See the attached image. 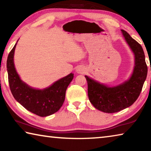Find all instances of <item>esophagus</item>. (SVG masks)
<instances>
[{
	"label": "esophagus",
	"instance_id": "esophagus-1",
	"mask_svg": "<svg viewBox=\"0 0 151 151\" xmlns=\"http://www.w3.org/2000/svg\"><path fill=\"white\" fill-rule=\"evenodd\" d=\"M85 71V69L83 67V66H78V67L76 68V72L78 73H84Z\"/></svg>",
	"mask_w": 151,
	"mask_h": 151
}]
</instances>
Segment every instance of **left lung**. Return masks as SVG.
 Listing matches in <instances>:
<instances>
[{
	"label": "left lung",
	"mask_w": 151,
	"mask_h": 151,
	"mask_svg": "<svg viewBox=\"0 0 151 151\" xmlns=\"http://www.w3.org/2000/svg\"><path fill=\"white\" fill-rule=\"evenodd\" d=\"M121 31L134 55V67L129 80L118 86L109 87L85 76L89 101L96 109L106 113H114L131 106L140 95L147 76V66L142 47L125 30Z\"/></svg>",
	"instance_id": "1"
}]
</instances>
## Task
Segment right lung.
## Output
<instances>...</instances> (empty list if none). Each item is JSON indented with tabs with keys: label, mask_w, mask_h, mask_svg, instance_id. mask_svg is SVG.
Segmentation results:
<instances>
[{
	"label": "right lung",
	"mask_w": 151,
	"mask_h": 151,
	"mask_svg": "<svg viewBox=\"0 0 151 151\" xmlns=\"http://www.w3.org/2000/svg\"><path fill=\"white\" fill-rule=\"evenodd\" d=\"M17 43L9 52L6 68L10 89L14 98L28 111L40 116H47L57 112L63 106L66 88L74 77L70 73L45 89H35L22 82L17 73L14 54Z\"/></svg>",
	"instance_id": "obj_1"
}]
</instances>
